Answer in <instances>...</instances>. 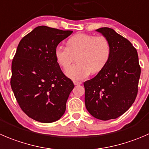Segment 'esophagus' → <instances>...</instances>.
I'll return each instance as SVG.
<instances>
[{
	"label": "esophagus",
	"instance_id": "1",
	"mask_svg": "<svg viewBox=\"0 0 149 149\" xmlns=\"http://www.w3.org/2000/svg\"><path fill=\"white\" fill-rule=\"evenodd\" d=\"M73 84L75 85H80L81 84V81H73Z\"/></svg>",
	"mask_w": 149,
	"mask_h": 149
}]
</instances>
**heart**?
Here are the masks:
<instances>
[{"label": "heart", "instance_id": "1", "mask_svg": "<svg viewBox=\"0 0 149 149\" xmlns=\"http://www.w3.org/2000/svg\"><path fill=\"white\" fill-rule=\"evenodd\" d=\"M77 54V63L69 67L65 74L73 80H82L105 67L111 55V47L103 36L78 33L68 40L67 47L57 45L54 49L56 61L64 69L70 64L73 55Z\"/></svg>", "mask_w": 149, "mask_h": 149}]
</instances>
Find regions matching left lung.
I'll return each mask as SVG.
<instances>
[{"mask_svg":"<svg viewBox=\"0 0 149 149\" xmlns=\"http://www.w3.org/2000/svg\"><path fill=\"white\" fill-rule=\"evenodd\" d=\"M108 41L111 55L105 67L84 83L85 105L95 118L107 121L122 116L138 94L141 67L132 44L109 27L96 30Z\"/></svg>","mask_w":149,"mask_h":149,"instance_id":"1","label":"left lung"}]
</instances>
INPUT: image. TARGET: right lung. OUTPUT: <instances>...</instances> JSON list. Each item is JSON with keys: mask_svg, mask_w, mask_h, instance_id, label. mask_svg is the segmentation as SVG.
Here are the masks:
<instances>
[{"mask_svg": "<svg viewBox=\"0 0 149 149\" xmlns=\"http://www.w3.org/2000/svg\"><path fill=\"white\" fill-rule=\"evenodd\" d=\"M73 31L38 26L20 41L11 64V86L24 113L38 122L60 119L74 88L57 64L54 49Z\"/></svg>", "mask_w": 149, "mask_h": 149, "instance_id": "obj_1", "label": "right lung"}]
</instances>
